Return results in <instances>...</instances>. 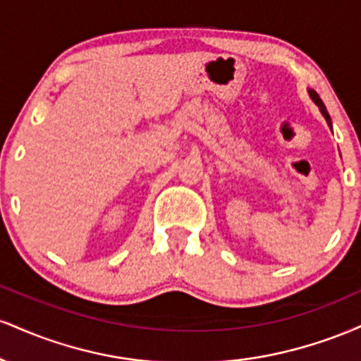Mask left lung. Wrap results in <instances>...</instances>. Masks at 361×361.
I'll return each mask as SVG.
<instances>
[{
  "label": "left lung",
  "mask_w": 361,
  "mask_h": 361,
  "mask_svg": "<svg viewBox=\"0 0 361 361\" xmlns=\"http://www.w3.org/2000/svg\"><path fill=\"white\" fill-rule=\"evenodd\" d=\"M309 94H310V98H312L314 102H316V105L319 106V110H321V114L324 115V118H326V122H327V126L331 127V117H329V114H327V110H326V106H324V103H322V100L321 98H319V94L316 93V91L314 90H309Z\"/></svg>",
  "instance_id": "obj_1"
}]
</instances>
